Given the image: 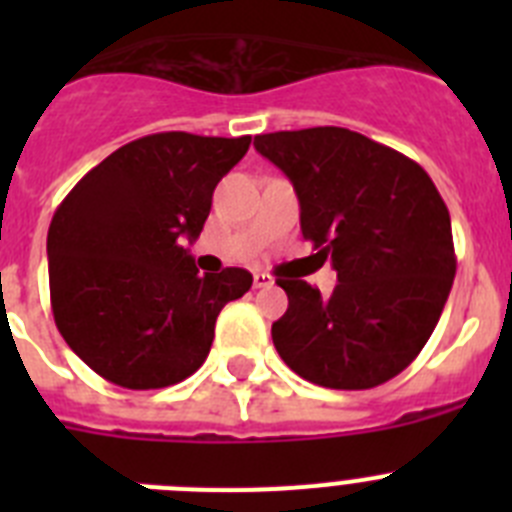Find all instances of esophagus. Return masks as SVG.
I'll return each instance as SVG.
<instances>
[{"instance_id":"34e87169","label":"esophagus","mask_w":512,"mask_h":512,"mask_svg":"<svg viewBox=\"0 0 512 512\" xmlns=\"http://www.w3.org/2000/svg\"><path fill=\"white\" fill-rule=\"evenodd\" d=\"M271 284H274V279H271L266 271H256V274H253V287H256V289L271 287Z\"/></svg>"}]
</instances>
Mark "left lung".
I'll use <instances>...</instances> for the list:
<instances>
[{
    "label": "left lung",
    "mask_w": 512,
    "mask_h": 512,
    "mask_svg": "<svg viewBox=\"0 0 512 512\" xmlns=\"http://www.w3.org/2000/svg\"><path fill=\"white\" fill-rule=\"evenodd\" d=\"M253 146L287 174L300 228L338 271L333 295L277 279L287 312L271 325L284 364L330 390H369L431 338L456 274L451 217L413 158L346 128L282 130Z\"/></svg>",
    "instance_id": "8db88e82"
}]
</instances>
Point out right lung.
Returning a JSON list of instances; mask_svg holds the SVG:
<instances>
[{"label":"right lung","instance_id":"add662e5","mask_svg":"<svg viewBox=\"0 0 512 512\" xmlns=\"http://www.w3.org/2000/svg\"><path fill=\"white\" fill-rule=\"evenodd\" d=\"M251 135L156 133L94 166L48 228L51 307L63 341L128 390L182 382L205 364L215 320L251 289L246 269L200 274L197 241L217 182Z\"/></svg>","mask_w":512,"mask_h":512}]
</instances>
